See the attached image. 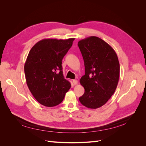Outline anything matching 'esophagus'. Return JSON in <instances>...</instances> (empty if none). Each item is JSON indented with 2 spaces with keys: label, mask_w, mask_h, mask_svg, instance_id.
<instances>
[{
  "label": "esophagus",
  "mask_w": 146,
  "mask_h": 146,
  "mask_svg": "<svg viewBox=\"0 0 146 146\" xmlns=\"http://www.w3.org/2000/svg\"><path fill=\"white\" fill-rule=\"evenodd\" d=\"M72 82H73V83H74V85H77V83H78V81H77V80H72Z\"/></svg>",
  "instance_id": "esophagus-1"
}]
</instances>
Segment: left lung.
<instances>
[{"label":"left lung","mask_w":146,"mask_h":146,"mask_svg":"<svg viewBox=\"0 0 146 146\" xmlns=\"http://www.w3.org/2000/svg\"><path fill=\"white\" fill-rule=\"evenodd\" d=\"M85 72L80 80L85 93L79 98L85 107L96 109L105 105L117 86L120 65L116 53L108 43L97 36L78 42Z\"/></svg>","instance_id":"8db88e82"}]
</instances>
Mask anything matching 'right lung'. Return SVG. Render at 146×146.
Listing matches in <instances>:
<instances>
[{"instance_id":"obj_1","label":"right lung","mask_w":146,"mask_h":146,"mask_svg":"<svg viewBox=\"0 0 146 146\" xmlns=\"http://www.w3.org/2000/svg\"><path fill=\"white\" fill-rule=\"evenodd\" d=\"M74 39H44L29 53L24 65L26 82L35 99L44 106L60 104L71 86L64 78L61 61Z\"/></svg>"}]
</instances>
